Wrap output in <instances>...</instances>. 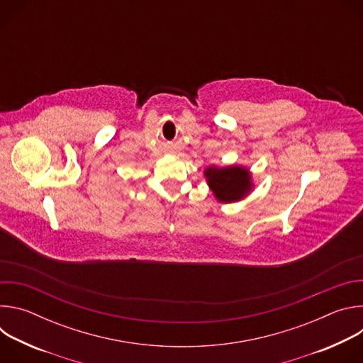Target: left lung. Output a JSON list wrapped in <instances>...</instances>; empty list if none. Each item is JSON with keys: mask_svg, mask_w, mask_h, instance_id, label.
<instances>
[{"mask_svg": "<svg viewBox=\"0 0 363 363\" xmlns=\"http://www.w3.org/2000/svg\"><path fill=\"white\" fill-rule=\"evenodd\" d=\"M210 189L220 202H235L252 189L251 174L247 168L231 165L224 168L210 167L203 172Z\"/></svg>", "mask_w": 363, "mask_h": 363, "instance_id": "1", "label": "left lung"}]
</instances>
